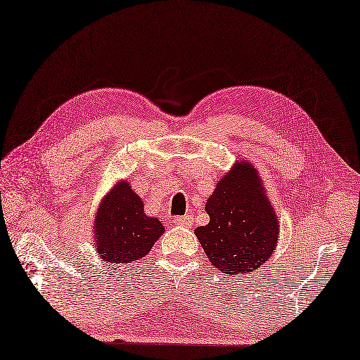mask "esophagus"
Here are the masks:
<instances>
[{
    "mask_svg": "<svg viewBox=\"0 0 360 360\" xmlns=\"http://www.w3.org/2000/svg\"><path fill=\"white\" fill-rule=\"evenodd\" d=\"M174 223L177 226H183V227H191L194 224V218L191 215H181V217H175L174 218Z\"/></svg>",
    "mask_w": 360,
    "mask_h": 360,
    "instance_id": "esophagus-1",
    "label": "esophagus"
}]
</instances>
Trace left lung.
Returning <instances> with one entry per match:
<instances>
[{
	"label": "left lung",
	"instance_id": "left-lung-1",
	"mask_svg": "<svg viewBox=\"0 0 360 360\" xmlns=\"http://www.w3.org/2000/svg\"><path fill=\"white\" fill-rule=\"evenodd\" d=\"M210 221L195 229L206 257L223 274H249L275 250L279 227L257 169L240 162L206 203Z\"/></svg>",
	"mask_w": 360,
	"mask_h": 360
}]
</instances>
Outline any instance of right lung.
Segmentation results:
<instances>
[{"mask_svg":"<svg viewBox=\"0 0 360 360\" xmlns=\"http://www.w3.org/2000/svg\"><path fill=\"white\" fill-rule=\"evenodd\" d=\"M94 229L99 257L110 264H129L145 257L165 232L157 218L145 215L142 200L127 181L119 183L103 198Z\"/></svg>","mask_w":360,"mask_h":360,"instance_id":"add662e5","label":"right lung"}]
</instances>
